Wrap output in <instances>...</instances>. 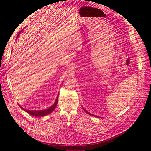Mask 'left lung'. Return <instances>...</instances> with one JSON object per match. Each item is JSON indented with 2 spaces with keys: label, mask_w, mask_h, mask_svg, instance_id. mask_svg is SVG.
Instances as JSON below:
<instances>
[{
  "label": "left lung",
  "mask_w": 151,
  "mask_h": 151,
  "mask_svg": "<svg viewBox=\"0 0 151 151\" xmlns=\"http://www.w3.org/2000/svg\"><path fill=\"white\" fill-rule=\"evenodd\" d=\"M84 111H85V112H87V114H89V115H93V116H95V115H92V114H90V113H89V112H87V111H86V110H85V109H84Z\"/></svg>",
  "instance_id": "left-lung-1"
}]
</instances>
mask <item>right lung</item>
Wrapping results in <instances>:
<instances>
[{"mask_svg": "<svg viewBox=\"0 0 151 151\" xmlns=\"http://www.w3.org/2000/svg\"><path fill=\"white\" fill-rule=\"evenodd\" d=\"M22 30H23V29H22ZM20 33H21V32L18 34L17 38L18 37V36H19V35ZM58 96H57V99H56L55 102L54 103V104L51 107H50V108H48V109L42 110H42H41V111H29V110H26V109H24L22 108V107H21V108H22L24 111H26V112H27L28 114H30V115H32V116H37V117L45 116V115H48V114H50V113L52 112L55 109V107H56V106H57V103H58Z\"/></svg>", "mask_w": 151, "mask_h": 151, "instance_id": "obj_1", "label": "right lung"}]
</instances>
